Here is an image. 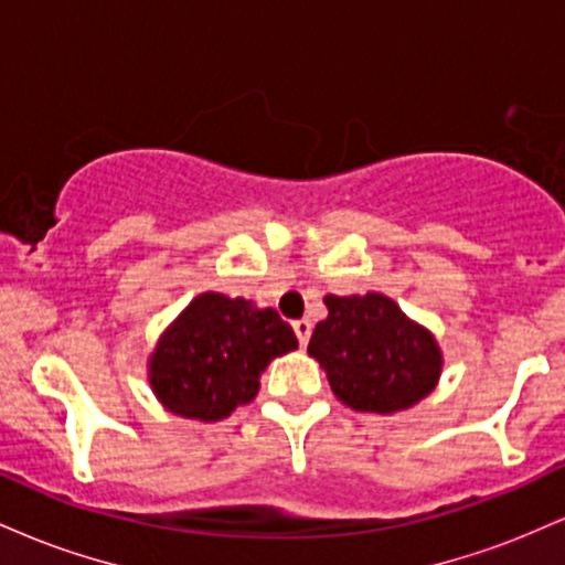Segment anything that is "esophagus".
<instances>
[{"mask_svg":"<svg viewBox=\"0 0 565 565\" xmlns=\"http://www.w3.org/2000/svg\"><path fill=\"white\" fill-rule=\"evenodd\" d=\"M291 329H295V334H297V340H300V345L305 348L308 345V340H310V321L308 319H300V321H295L291 323Z\"/></svg>","mask_w":565,"mask_h":565,"instance_id":"esophagus-1","label":"esophagus"}]
</instances>
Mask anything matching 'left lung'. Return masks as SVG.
<instances>
[{"instance_id": "1", "label": "left lung", "mask_w": 565, "mask_h": 565, "mask_svg": "<svg viewBox=\"0 0 565 565\" xmlns=\"http://www.w3.org/2000/svg\"><path fill=\"white\" fill-rule=\"evenodd\" d=\"M329 316L316 323L308 353L332 393L355 412L395 414L436 391L444 372L438 340L380 291L323 297Z\"/></svg>"}]
</instances>
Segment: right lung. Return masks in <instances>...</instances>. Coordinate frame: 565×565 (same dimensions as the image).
<instances>
[{
	"label": "right lung",
	"instance_id": "add662e5",
	"mask_svg": "<svg viewBox=\"0 0 565 565\" xmlns=\"http://www.w3.org/2000/svg\"><path fill=\"white\" fill-rule=\"evenodd\" d=\"M289 350L297 337L274 308L201 291L161 332L148 355V382L167 412L217 423L255 401L260 374Z\"/></svg>",
	"mask_w": 565,
	"mask_h": 565
}]
</instances>
